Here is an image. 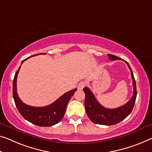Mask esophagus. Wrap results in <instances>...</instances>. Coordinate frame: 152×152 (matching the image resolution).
Wrapping results in <instances>:
<instances>
[{
    "mask_svg": "<svg viewBox=\"0 0 152 152\" xmlns=\"http://www.w3.org/2000/svg\"><path fill=\"white\" fill-rule=\"evenodd\" d=\"M85 85H86V83L85 82H83V81H82V82L79 83L78 85V89H83V88L85 87Z\"/></svg>",
    "mask_w": 152,
    "mask_h": 152,
    "instance_id": "1",
    "label": "esophagus"
}]
</instances>
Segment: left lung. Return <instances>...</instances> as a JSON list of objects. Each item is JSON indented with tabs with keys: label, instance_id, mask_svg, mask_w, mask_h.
Wrapping results in <instances>:
<instances>
[{
	"label": "left lung",
	"instance_id": "1",
	"mask_svg": "<svg viewBox=\"0 0 152 152\" xmlns=\"http://www.w3.org/2000/svg\"><path fill=\"white\" fill-rule=\"evenodd\" d=\"M108 58L110 61L122 60L121 58L117 57V56L113 55V54H108ZM124 61L126 63L128 68L130 70L131 76L132 78L133 88H134L133 96L126 104L116 108H112V109L106 108L98 102L90 89L88 87H85L83 89V91L85 94V106L86 113L91 121L95 124L105 126L115 125L126 118L130 114L134 108L137 95L136 81L130 65L126 61Z\"/></svg>",
	"mask_w": 152,
	"mask_h": 152
}]
</instances>
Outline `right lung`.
<instances>
[{
  "instance_id": "obj_1",
  "label": "right lung",
  "mask_w": 152,
  "mask_h": 152,
  "mask_svg": "<svg viewBox=\"0 0 152 152\" xmlns=\"http://www.w3.org/2000/svg\"><path fill=\"white\" fill-rule=\"evenodd\" d=\"M39 54H35L33 56L39 55ZM30 57H28L22 61V64L24 61L27 60ZM20 67L21 66H20L17 72H15L13 81V97L18 111L24 119L36 126L49 127L58 124V122L61 121L64 116L67 104L71 99L72 96L76 91L77 88L65 93L50 105L43 106V107H35V106H28L24 104L20 99L17 93L16 81Z\"/></svg>"
}]
</instances>
